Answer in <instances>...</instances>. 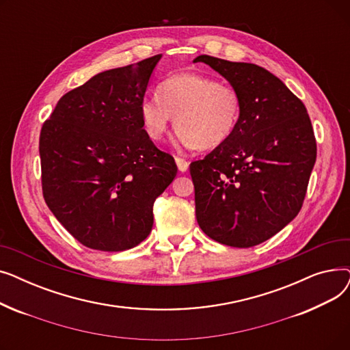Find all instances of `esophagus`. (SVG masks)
<instances>
[{
    "mask_svg": "<svg viewBox=\"0 0 350 350\" xmlns=\"http://www.w3.org/2000/svg\"><path fill=\"white\" fill-rule=\"evenodd\" d=\"M174 160H176V164H177V167H178V170H180L181 173H185V172H187V170H189V161H187L186 159H181V157H176Z\"/></svg>",
    "mask_w": 350,
    "mask_h": 350,
    "instance_id": "1",
    "label": "esophagus"
}]
</instances>
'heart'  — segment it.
<instances>
[{"instance_id": "1", "label": "heart", "mask_w": 350, "mask_h": 350, "mask_svg": "<svg viewBox=\"0 0 350 350\" xmlns=\"http://www.w3.org/2000/svg\"><path fill=\"white\" fill-rule=\"evenodd\" d=\"M146 135L163 139L173 120L178 144L214 149L230 139L241 116V98L231 85L198 73H177L159 85V94L140 103Z\"/></svg>"}]
</instances>
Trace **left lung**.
Returning <instances> with one entry per match:
<instances>
[{
    "label": "left lung",
    "instance_id": "8db88e82",
    "mask_svg": "<svg viewBox=\"0 0 350 350\" xmlns=\"http://www.w3.org/2000/svg\"><path fill=\"white\" fill-rule=\"evenodd\" d=\"M237 89L241 116L227 142L190 164L200 228L219 244L258 245L302 207L317 160L305 105L267 69L200 55Z\"/></svg>",
    "mask_w": 350,
    "mask_h": 350
}]
</instances>
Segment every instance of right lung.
<instances>
[{"instance_id": "right-lung-1", "label": "right lung", "mask_w": 350, "mask_h": 350, "mask_svg": "<svg viewBox=\"0 0 350 350\" xmlns=\"http://www.w3.org/2000/svg\"><path fill=\"white\" fill-rule=\"evenodd\" d=\"M161 55L103 70L65 94L40 136L45 203L88 248L124 251L153 227L154 200L177 174L146 135L140 103Z\"/></svg>"}]
</instances>
